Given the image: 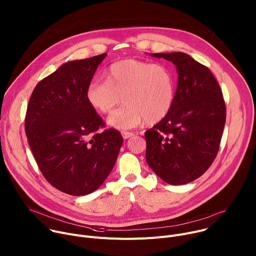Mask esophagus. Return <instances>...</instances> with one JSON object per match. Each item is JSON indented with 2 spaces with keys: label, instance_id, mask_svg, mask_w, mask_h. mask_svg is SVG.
Here are the masks:
<instances>
[{
  "label": "esophagus",
  "instance_id": "34e87169",
  "mask_svg": "<svg viewBox=\"0 0 256 256\" xmlns=\"http://www.w3.org/2000/svg\"><path fill=\"white\" fill-rule=\"evenodd\" d=\"M122 134L124 138H132L134 136V134L132 132H122Z\"/></svg>",
  "mask_w": 256,
  "mask_h": 256
}]
</instances>
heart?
<instances>
[{"label":"heart","instance_id":"obj_1","mask_svg":"<svg viewBox=\"0 0 256 256\" xmlns=\"http://www.w3.org/2000/svg\"><path fill=\"white\" fill-rule=\"evenodd\" d=\"M88 103L106 114L122 100L124 104L107 118L116 128L126 130L144 120L155 124L171 110L175 99L173 72L164 64L124 60L112 64L106 80L96 79L86 89Z\"/></svg>","mask_w":256,"mask_h":256}]
</instances>
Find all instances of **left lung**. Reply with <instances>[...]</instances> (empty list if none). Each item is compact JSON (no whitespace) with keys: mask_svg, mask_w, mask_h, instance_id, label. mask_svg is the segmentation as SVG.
I'll return each mask as SVG.
<instances>
[{"mask_svg":"<svg viewBox=\"0 0 256 256\" xmlns=\"http://www.w3.org/2000/svg\"><path fill=\"white\" fill-rule=\"evenodd\" d=\"M172 62L178 83L169 114L144 132L146 160L166 184H186L200 177L220 149L226 105L210 68L184 52L153 54Z\"/></svg>","mask_w":256,"mask_h":256,"instance_id":"left-lung-1","label":"left lung"}]
</instances>
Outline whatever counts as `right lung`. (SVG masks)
<instances>
[{"mask_svg":"<svg viewBox=\"0 0 256 256\" xmlns=\"http://www.w3.org/2000/svg\"><path fill=\"white\" fill-rule=\"evenodd\" d=\"M105 56L64 64L35 86L27 105L25 132L34 159L48 184L70 196L95 192L124 142L118 130H104V120L86 99Z\"/></svg>","mask_w":256,"mask_h":256,"instance_id":"1","label":"right lung"}]
</instances>
